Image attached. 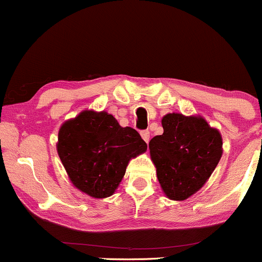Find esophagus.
Instances as JSON below:
<instances>
[{"instance_id":"esophagus-1","label":"esophagus","mask_w":262,"mask_h":262,"mask_svg":"<svg viewBox=\"0 0 262 262\" xmlns=\"http://www.w3.org/2000/svg\"><path fill=\"white\" fill-rule=\"evenodd\" d=\"M140 135H141V138H143V140L145 141L146 144H148L149 140H150V132L149 130H143L140 133Z\"/></svg>"}]
</instances>
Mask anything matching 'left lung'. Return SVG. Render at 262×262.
I'll return each instance as SVG.
<instances>
[{"label":"left lung","mask_w":262,"mask_h":262,"mask_svg":"<svg viewBox=\"0 0 262 262\" xmlns=\"http://www.w3.org/2000/svg\"><path fill=\"white\" fill-rule=\"evenodd\" d=\"M164 133L149 141L150 158L165 196L185 201L206 185L223 155V139L202 116L167 113Z\"/></svg>","instance_id":"8db88e82"}]
</instances>
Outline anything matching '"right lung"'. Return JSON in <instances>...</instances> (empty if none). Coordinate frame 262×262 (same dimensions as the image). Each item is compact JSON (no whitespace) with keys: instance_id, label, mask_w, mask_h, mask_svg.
Returning <instances> with one entry per match:
<instances>
[{"instance_id":"right-lung-1","label":"right lung","mask_w":262,"mask_h":262,"mask_svg":"<svg viewBox=\"0 0 262 262\" xmlns=\"http://www.w3.org/2000/svg\"><path fill=\"white\" fill-rule=\"evenodd\" d=\"M148 149L137 130L112 114L85 110L61 124L56 150L73 185L92 198L116 192L129 161Z\"/></svg>"}]
</instances>
